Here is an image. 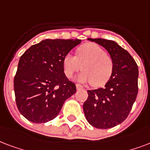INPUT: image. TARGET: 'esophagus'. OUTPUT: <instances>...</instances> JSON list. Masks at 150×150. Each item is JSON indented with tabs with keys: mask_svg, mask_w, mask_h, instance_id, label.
Here are the masks:
<instances>
[{
	"mask_svg": "<svg viewBox=\"0 0 150 150\" xmlns=\"http://www.w3.org/2000/svg\"><path fill=\"white\" fill-rule=\"evenodd\" d=\"M76 90H81V89H83V86H81V84H76Z\"/></svg>",
	"mask_w": 150,
	"mask_h": 150,
	"instance_id": "1",
	"label": "esophagus"
}]
</instances>
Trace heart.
Instances as JSON below:
<instances>
[{"label": "heart", "mask_w": 150, "mask_h": 150, "mask_svg": "<svg viewBox=\"0 0 150 150\" xmlns=\"http://www.w3.org/2000/svg\"><path fill=\"white\" fill-rule=\"evenodd\" d=\"M62 68L67 78L76 72L83 71L76 76L80 82H91L95 87L105 84L112 76L113 61L103 47L96 43H86L76 50V54L68 53L62 59Z\"/></svg>", "instance_id": "b5f03b06"}]
</instances>
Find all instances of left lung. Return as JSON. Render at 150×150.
Masks as SVG:
<instances>
[{
  "instance_id": "obj_1",
  "label": "left lung",
  "mask_w": 150,
  "mask_h": 150,
  "mask_svg": "<svg viewBox=\"0 0 150 150\" xmlns=\"http://www.w3.org/2000/svg\"><path fill=\"white\" fill-rule=\"evenodd\" d=\"M88 40L107 50L113 61V71L104 88L88 90L83 112L91 126L111 128L129 115L139 91V69L132 55L115 41L101 38Z\"/></svg>"
}]
</instances>
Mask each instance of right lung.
Returning a JSON list of instances; mask_svg holds the SVG:
<instances>
[{"label": "right lung", "instance_id": "right-lung-1", "mask_svg": "<svg viewBox=\"0 0 150 150\" xmlns=\"http://www.w3.org/2000/svg\"><path fill=\"white\" fill-rule=\"evenodd\" d=\"M81 41L47 39L31 46L20 57L14 91L18 111L28 120H52L65 101L76 93L75 83L64 74L62 59Z\"/></svg>", "mask_w": 150, "mask_h": 150}]
</instances>
